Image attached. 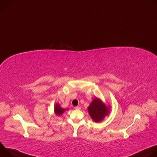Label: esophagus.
Wrapping results in <instances>:
<instances>
[{
    "instance_id": "34e87169",
    "label": "esophagus",
    "mask_w": 157,
    "mask_h": 157,
    "mask_svg": "<svg viewBox=\"0 0 157 157\" xmlns=\"http://www.w3.org/2000/svg\"><path fill=\"white\" fill-rule=\"evenodd\" d=\"M75 109H76V110H80V109H81V107H80V106L75 107Z\"/></svg>"
}]
</instances>
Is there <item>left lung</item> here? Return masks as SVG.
<instances>
[{
	"instance_id": "obj_1",
	"label": "left lung",
	"mask_w": 157,
	"mask_h": 157,
	"mask_svg": "<svg viewBox=\"0 0 157 157\" xmlns=\"http://www.w3.org/2000/svg\"><path fill=\"white\" fill-rule=\"evenodd\" d=\"M89 114L95 122H99L104 119L109 113V110L105 105L99 99H94L88 107Z\"/></svg>"
}]
</instances>
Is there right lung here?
<instances>
[{
	"label": "right lung",
	"instance_id": "add662e5",
	"mask_svg": "<svg viewBox=\"0 0 157 157\" xmlns=\"http://www.w3.org/2000/svg\"><path fill=\"white\" fill-rule=\"evenodd\" d=\"M64 111V109L61 108L58 104H56L55 107V112L57 116H61Z\"/></svg>",
	"mask_w": 157,
	"mask_h": 157
}]
</instances>
